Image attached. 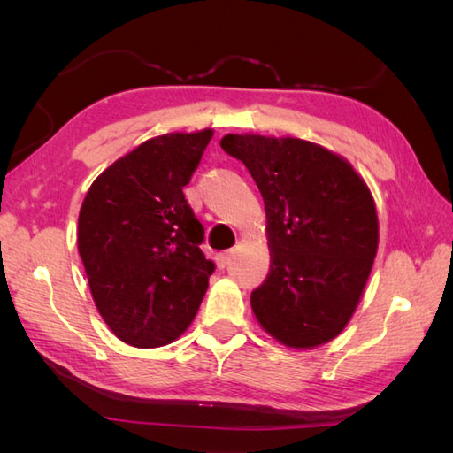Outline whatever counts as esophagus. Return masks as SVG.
<instances>
[{"label": "esophagus", "mask_w": 453, "mask_h": 453, "mask_svg": "<svg viewBox=\"0 0 453 453\" xmlns=\"http://www.w3.org/2000/svg\"><path fill=\"white\" fill-rule=\"evenodd\" d=\"M232 255H234V251L218 253V255H216V265H218V268H226V266L229 265V261H232Z\"/></svg>", "instance_id": "esophagus-1"}]
</instances>
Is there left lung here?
I'll return each mask as SVG.
<instances>
[{
    "mask_svg": "<svg viewBox=\"0 0 453 453\" xmlns=\"http://www.w3.org/2000/svg\"><path fill=\"white\" fill-rule=\"evenodd\" d=\"M221 150L243 161L261 190L271 273L253 290L258 323L274 339L311 349L349 323L378 251V214L349 163L297 138L227 134Z\"/></svg>",
    "mask_w": 453,
    "mask_h": 453,
    "instance_id": "obj_1",
    "label": "left lung"
}]
</instances>
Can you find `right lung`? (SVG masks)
Instances as JSON below:
<instances>
[{
    "label": "right lung",
    "instance_id": "add662e5",
    "mask_svg": "<svg viewBox=\"0 0 453 453\" xmlns=\"http://www.w3.org/2000/svg\"><path fill=\"white\" fill-rule=\"evenodd\" d=\"M211 130L143 142L95 179L80 211L78 247L93 300L120 341L169 344L195 319L216 265L185 198Z\"/></svg>",
    "mask_w": 453,
    "mask_h": 453
}]
</instances>
